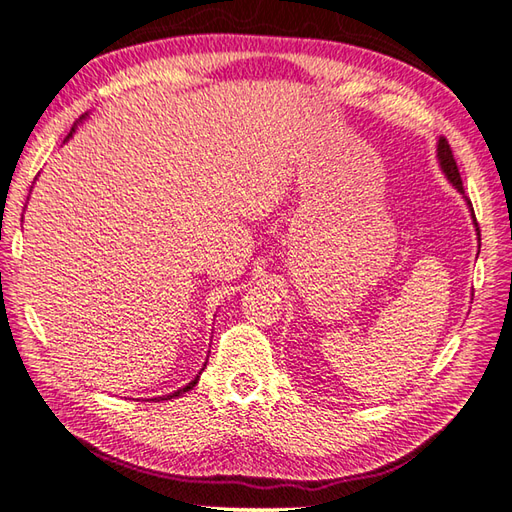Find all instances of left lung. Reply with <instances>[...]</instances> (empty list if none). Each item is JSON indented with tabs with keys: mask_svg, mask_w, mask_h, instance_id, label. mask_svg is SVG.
<instances>
[{
	"mask_svg": "<svg viewBox=\"0 0 512 512\" xmlns=\"http://www.w3.org/2000/svg\"><path fill=\"white\" fill-rule=\"evenodd\" d=\"M438 158H440V167H442V171L447 173V178L453 182V187L458 189L460 193H464L462 178H460V171H458V162H455V158H453V151H451V145H449V140L444 138V136L438 140ZM469 206L473 209L471 200H469ZM473 220H475V213H473ZM475 224H477V220H475ZM477 233H480V228H477Z\"/></svg>",
	"mask_w": 512,
	"mask_h": 512,
	"instance_id": "left-lung-1",
	"label": "left lung"
}]
</instances>
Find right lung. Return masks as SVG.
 I'll return each instance as SVG.
<instances>
[{"mask_svg":"<svg viewBox=\"0 0 512 512\" xmlns=\"http://www.w3.org/2000/svg\"><path fill=\"white\" fill-rule=\"evenodd\" d=\"M198 380H200V378H193V380H191V383H189L187 387H184V389H178V391H176V394H173V396H180V394H184V391H189V389H193L195 385H198ZM173 396H167V398H173ZM167 398H162V400H167Z\"/></svg>","mask_w":512,"mask_h":512,"instance_id":"obj_1","label":"right lung"}]
</instances>
